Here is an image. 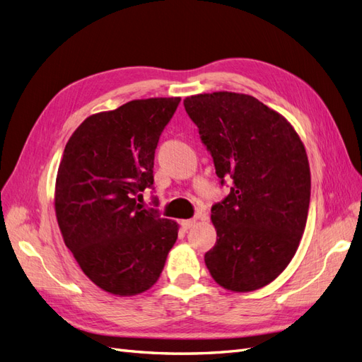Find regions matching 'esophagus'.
<instances>
[{
  "mask_svg": "<svg viewBox=\"0 0 362 362\" xmlns=\"http://www.w3.org/2000/svg\"><path fill=\"white\" fill-rule=\"evenodd\" d=\"M196 225V218H187V221H181V226L184 231H189L193 226Z\"/></svg>",
  "mask_w": 362,
  "mask_h": 362,
  "instance_id": "34e87169",
  "label": "esophagus"
}]
</instances>
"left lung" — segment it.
<instances>
[{
    "label": "left lung",
    "mask_w": 362,
    "mask_h": 362,
    "mask_svg": "<svg viewBox=\"0 0 362 362\" xmlns=\"http://www.w3.org/2000/svg\"><path fill=\"white\" fill-rule=\"evenodd\" d=\"M184 107L216 175L233 184L211 208L217 242L205 254L206 269L226 290L262 288L290 264L305 231L311 196L305 146L286 117L250 95L199 93Z\"/></svg>",
    "instance_id": "left-lung-1"
}]
</instances>
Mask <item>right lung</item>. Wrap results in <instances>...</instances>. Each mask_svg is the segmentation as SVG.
<instances>
[{"instance_id": "add662e5", "label": "right lung", "mask_w": 362, "mask_h": 362, "mask_svg": "<svg viewBox=\"0 0 362 362\" xmlns=\"http://www.w3.org/2000/svg\"><path fill=\"white\" fill-rule=\"evenodd\" d=\"M181 98L134 100L74 131L57 172L54 206L64 245L95 286L136 296L158 281L178 223L137 204L154 184V154Z\"/></svg>"}]
</instances>
